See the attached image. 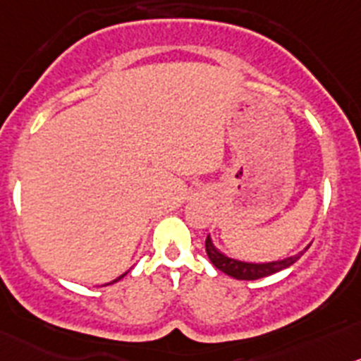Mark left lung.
I'll use <instances>...</instances> for the list:
<instances>
[{
    "instance_id": "1",
    "label": "left lung",
    "mask_w": 361,
    "mask_h": 361,
    "mask_svg": "<svg viewBox=\"0 0 361 361\" xmlns=\"http://www.w3.org/2000/svg\"><path fill=\"white\" fill-rule=\"evenodd\" d=\"M204 250H207V255H209L210 262H212L217 269H221L223 274L230 275V277L237 279V281H257V279L274 275L277 274V271H281V269L291 266L293 262H297L302 255V253H298V255H291V257L282 259V261L271 262L237 261V259L226 257L225 253H221L219 250L212 245L210 235L207 237V241H204Z\"/></svg>"
}]
</instances>
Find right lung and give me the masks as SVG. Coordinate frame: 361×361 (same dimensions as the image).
<instances>
[{
    "mask_svg": "<svg viewBox=\"0 0 361 361\" xmlns=\"http://www.w3.org/2000/svg\"><path fill=\"white\" fill-rule=\"evenodd\" d=\"M126 275V274H124ZM124 275H122V277H124ZM122 277H118V279H115V281H113V282H116V281H120V279H122ZM113 282H109V284H113Z\"/></svg>",
    "mask_w": 361,
    "mask_h": 361,
    "instance_id": "add662e5",
    "label": "right lung"
}]
</instances>
